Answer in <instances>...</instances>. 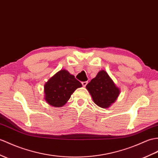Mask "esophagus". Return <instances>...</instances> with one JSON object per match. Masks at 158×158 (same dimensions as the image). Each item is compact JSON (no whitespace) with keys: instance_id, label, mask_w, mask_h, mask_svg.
Returning <instances> with one entry per match:
<instances>
[{"instance_id":"1","label":"esophagus","mask_w":158,"mask_h":158,"mask_svg":"<svg viewBox=\"0 0 158 158\" xmlns=\"http://www.w3.org/2000/svg\"><path fill=\"white\" fill-rule=\"evenodd\" d=\"M81 83H82V85L83 87H85L87 85V81H83Z\"/></svg>"}]
</instances>
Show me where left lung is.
Returning <instances> with one entry per match:
<instances>
[{"label": "left lung", "instance_id": "obj_1", "mask_svg": "<svg viewBox=\"0 0 158 158\" xmlns=\"http://www.w3.org/2000/svg\"><path fill=\"white\" fill-rule=\"evenodd\" d=\"M86 88L94 103L102 108L110 107L120 94L119 88L104 70L99 71L96 77L86 85Z\"/></svg>", "mask_w": 158, "mask_h": 158}]
</instances>
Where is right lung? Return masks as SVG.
<instances>
[{"label": "right lung", "instance_id": "obj_1", "mask_svg": "<svg viewBox=\"0 0 158 158\" xmlns=\"http://www.w3.org/2000/svg\"><path fill=\"white\" fill-rule=\"evenodd\" d=\"M82 84L67 70H60L52 77L44 85L45 100L54 107H62L71 94Z\"/></svg>", "mask_w": 158, "mask_h": 158}]
</instances>
